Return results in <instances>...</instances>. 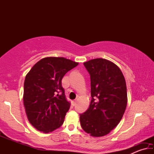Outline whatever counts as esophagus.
Listing matches in <instances>:
<instances>
[{
  "label": "esophagus",
  "mask_w": 154,
  "mask_h": 154,
  "mask_svg": "<svg viewBox=\"0 0 154 154\" xmlns=\"http://www.w3.org/2000/svg\"><path fill=\"white\" fill-rule=\"evenodd\" d=\"M76 103H77L76 100H72V102H71V105H72V106H75V105H76Z\"/></svg>",
  "instance_id": "esophagus-1"
}]
</instances>
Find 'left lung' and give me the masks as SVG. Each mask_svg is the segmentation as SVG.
Masks as SVG:
<instances>
[{
	"label": "left lung",
	"instance_id": "8db88e82",
	"mask_svg": "<svg viewBox=\"0 0 154 154\" xmlns=\"http://www.w3.org/2000/svg\"><path fill=\"white\" fill-rule=\"evenodd\" d=\"M90 75L91 100L88 110L80 114L83 130L91 136L109 134L121 121L127 105L126 81L113 62L96 58L83 63Z\"/></svg>",
	"mask_w": 154,
	"mask_h": 154
}]
</instances>
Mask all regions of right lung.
I'll return each instance as SVG.
<instances>
[{"instance_id":"add662e5","label":"right lung","mask_w":154,"mask_h":154,"mask_svg":"<svg viewBox=\"0 0 154 154\" xmlns=\"http://www.w3.org/2000/svg\"><path fill=\"white\" fill-rule=\"evenodd\" d=\"M78 62L62 57L40 60L28 72L24 84V105L28 121L48 133L60 127L70 108L62 79Z\"/></svg>"}]
</instances>
